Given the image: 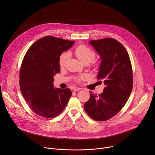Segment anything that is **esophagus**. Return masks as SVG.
Here are the masks:
<instances>
[{
  "label": "esophagus",
  "instance_id": "esophagus-1",
  "mask_svg": "<svg viewBox=\"0 0 155 155\" xmlns=\"http://www.w3.org/2000/svg\"><path fill=\"white\" fill-rule=\"evenodd\" d=\"M81 90V88L80 87H75L74 88V91H78L80 90Z\"/></svg>",
  "mask_w": 155,
  "mask_h": 155
}]
</instances>
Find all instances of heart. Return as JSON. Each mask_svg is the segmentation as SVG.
Segmentation results:
<instances>
[{
  "label": "heart",
  "mask_w": 155,
  "mask_h": 155,
  "mask_svg": "<svg viewBox=\"0 0 155 155\" xmlns=\"http://www.w3.org/2000/svg\"><path fill=\"white\" fill-rule=\"evenodd\" d=\"M75 54L78 59L83 64H89L91 62L96 58V53L85 45H79L75 50ZM69 58V54L67 52L63 53L59 58V64L60 68H62L65 65L66 62ZM96 64H93V67L96 68ZM87 76L86 75H81L75 78V80L77 82H81L85 80Z\"/></svg>",
  "instance_id": "b5f03b06"
}]
</instances>
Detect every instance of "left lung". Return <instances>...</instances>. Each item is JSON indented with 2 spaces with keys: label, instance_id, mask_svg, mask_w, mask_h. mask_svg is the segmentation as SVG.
<instances>
[{
  "label": "left lung",
  "instance_id": "8db88e82",
  "mask_svg": "<svg viewBox=\"0 0 155 155\" xmlns=\"http://www.w3.org/2000/svg\"><path fill=\"white\" fill-rule=\"evenodd\" d=\"M90 43L102 59L97 78L105 87L98 95L90 91L84 108L92 119L104 121L115 116L130 96L133 86L132 65L126 48L117 40L105 38Z\"/></svg>",
  "mask_w": 155,
  "mask_h": 155
}]
</instances>
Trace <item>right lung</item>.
<instances>
[{
	"label": "right lung",
	"instance_id": "right-lung-1",
	"mask_svg": "<svg viewBox=\"0 0 155 155\" xmlns=\"http://www.w3.org/2000/svg\"><path fill=\"white\" fill-rule=\"evenodd\" d=\"M52 36L36 41L26 52L19 72L21 92L30 108L48 118L59 115L72 96L69 88H54L53 76L59 73V56L74 44Z\"/></svg>",
	"mask_w": 155,
	"mask_h": 155
}]
</instances>
